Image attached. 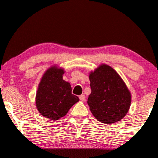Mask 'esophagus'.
<instances>
[{
	"mask_svg": "<svg viewBox=\"0 0 158 158\" xmlns=\"http://www.w3.org/2000/svg\"><path fill=\"white\" fill-rule=\"evenodd\" d=\"M79 99L81 100V101H84L85 100V95L84 94H81L79 96Z\"/></svg>",
	"mask_w": 158,
	"mask_h": 158,
	"instance_id": "34e87169",
	"label": "esophagus"
}]
</instances>
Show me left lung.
Wrapping results in <instances>:
<instances>
[{
    "instance_id": "left-lung-1",
    "label": "left lung",
    "mask_w": 158,
    "mask_h": 158,
    "mask_svg": "<svg viewBox=\"0 0 158 158\" xmlns=\"http://www.w3.org/2000/svg\"><path fill=\"white\" fill-rule=\"evenodd\" d=\"M90 94L88 104L95 118L113 123L126 116L131 105V94L122 77L112 67L101 64L89 75Z\"/></svg>"
}]
</instances>
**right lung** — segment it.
<instances>
[{
  "label": "right lung",
  "instance_id": "right-lung-1",
  "mask_svg": "<svg viewBox=\"0 0 158 158\" xmlns=\"http://www.w3.org/2000/svg\"><path fill=\"white\" fill-rule=\"evenodd\" d=\"M63 69L53 66L46 70L36 95V106L44 117L58 120L65 116L79 98L72 94L69 82L63 80Z\"/></svg>",
  "mask_w": 158,
  "mask_h": 158
}]
</instances>
